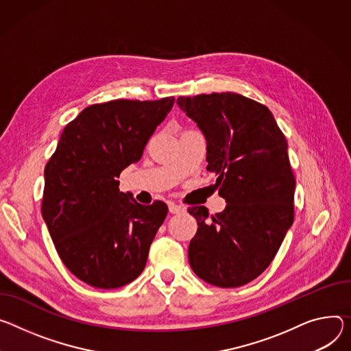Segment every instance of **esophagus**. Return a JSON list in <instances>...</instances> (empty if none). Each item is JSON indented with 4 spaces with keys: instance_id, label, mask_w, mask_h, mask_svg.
Here are the masks:
<instances>
[{
    "instance_id": "34e87169",
    "label": "esophagus",
    "mask_w": 351,
    "mask_h": 351,
    "mask_svg": "<svg viewBox=\"0 0 351 351\" xmlns=\"http://www.w3.org/2000/svg\"><path fill=\"white\" fill-rule=\"evenodd\" d=\"M169 211H171L172 214H179V213H183V211H184V207L180 206V204L169 203Z\"/></svg>"
}]
</instances>
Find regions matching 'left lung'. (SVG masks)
Returning a JSON list of instances; mask_svg holds the SVG:
<instances>
[{
  "label": "left lung",
  "mask_w": 351,
  "mask_h": 351,
  "mask_svg": "<svg viewBox=\"0 0 351 351\" xmlns=\"http://www.w3.org/2000/svg\"><path fill=\"white\" fill-rule=\"evenodd\" d=\"M207 141V171L224 211H187L197 221L189 263L206 282L234 289L261 276L294 221L295 178L287 140L267 106L235 92L179 97Z\"/></svg>",
  "instance_id": "1"
}]
</instances>
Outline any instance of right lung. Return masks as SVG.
<instances>
[{
  "label": "right lung",
  "instance_id": "obj_1",
  "mask_svg": "<svg viewBox=\"0 0 351 351\" xmlns=\"http://www.w3.org/2000/svg\"><path fill=\"white\" fill-rule=\"evenodd\" d=\"M175 98L116 99L85 108L61 133L45 168L42 215L66 267L97 289H119L144 270L168 214L119 190L121 171L141 159Z\"/></svg>",
  "mask_w": 351,
  "mask_h": 351
}]
</instances>
